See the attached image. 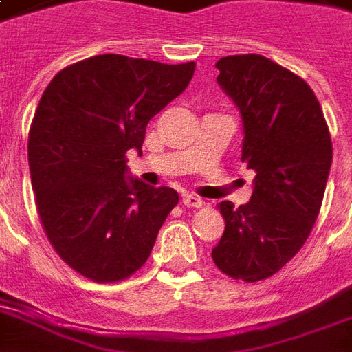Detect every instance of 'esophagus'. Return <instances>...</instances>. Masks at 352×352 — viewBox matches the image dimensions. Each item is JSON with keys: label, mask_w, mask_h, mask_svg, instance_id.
Segmentation results:
<instances>
[{"label": "esophagus", "mask_w": 352, "mask_h": 352, "mask_svg": "<svg viewBox=\"0 0 352 352\" xmlns=\"http://www.w3.org/2000/svg\"><path fill=\"white\" fill-rule=\"evenodd\" d=\"M183 206H186V207H201V206H204V201H201L198 196H194V194H184V196H183Z\"/></svg>", "instance_id": "1"}]
</instances>
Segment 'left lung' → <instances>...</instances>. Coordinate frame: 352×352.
Segmentation results:
<instances>
[{
  "label": "left lung",
  "mask_w": 352,
  "mask_h": 352,
  "mask_svg": "<svg viewBox=\"0 0 352 352\" xmlns=\"http://www.w3.org/2000/svg\"><path fill=\"white\" fill-rule=\"evenodd\" d=\"M219 85L241 113V160L252 169L249 204L221 201L226 228L211 256L232 279L256 283L307 241L324 198L332 139L309 85L260 54L217 62Z\"/></svg>",
  "instance_id": "1"
}]
</instances>
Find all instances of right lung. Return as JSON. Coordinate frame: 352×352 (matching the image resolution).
<instances>
[{
    "mask_svg": "<svg viewBox=\"0 0 352 352\" xmlns=\"http://www.w3.org/2000/svg\"><path fill=\"white\" fill-rule=\"evenodd\" d=\"M196 64L100 54L56 73L28 138L35 206L65 264L96 283L128 279L145 264L179 204L168 186L128 179L148 120L188 87Z\"/></svg>",
    "mask_w": 352,
    "mask_h": 352,
    "instance_id": "obj_1",
    "label": "right lung"
}]
</instances>
